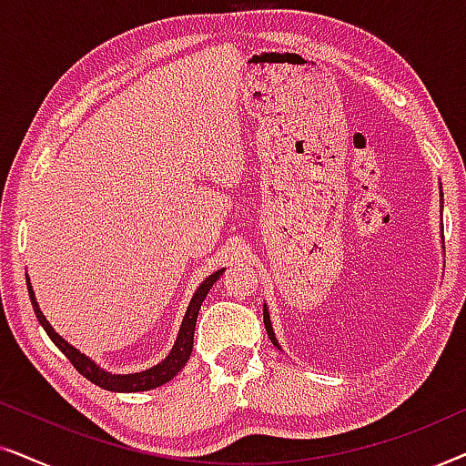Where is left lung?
<instances>
[{"label":"left lung","mask_w":466,"mask_h":466,"mask_svg":"<svg viewBox=\"0 0 466 466\" xmlns=\"http://www.w3.org/2000/svg\"><path fill=\"white\" fill-rule=\"evenodd\" d=\"M441 199H443V193H441ZM263 320H265L267 335H269V339L273 341V346L279 348V343H278V339H276V333H273V327H271V320H269V311H267V305L263 308Z\"/></svg>","instance_id":"8db88e82"}]
</instances>
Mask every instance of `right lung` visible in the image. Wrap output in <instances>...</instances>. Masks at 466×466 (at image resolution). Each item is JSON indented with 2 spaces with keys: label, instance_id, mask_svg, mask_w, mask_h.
Masks as SVG:
<instances>
[{
  "label": "right lung",
  "instance_id": "right-lung-1",
  "mask_svg": "<svg viewBox=\"0 0 466 466\" xmlns=\"http://www.w3.org/2000/svg\"><path fill=\"white\" fill-rule=\"evenodd\" d=\"M222 271H216L212 276L206 278L201 282L199 289L190 299L188 303V309L187 314H184V320L180 324V333L176 337V343L174 348H171V352L165 356V360L158 362V365L146 369V371H139V373H129V375H123V373H110V371H104L97 362L88 359L86 354H82L80 350H76L72 343H67L63 337L56 333V330L50 327V322L46 320V316L42 314L40 305L35 301V292L31 289V282L27 278V289H29V299H31V305H34V311H35V318L37 322L42 324L44 330H46L50 339L56 348L61 350L63 354L67 356L69 362L76 367V371H80V375H85L86 380H91L95 386L104 388V390H112V392H144V390H152V388H158L163 384H167L169 380H174L177 373L182 371V367L187 365L188 359H190V352H193V337H195V324H197V316H199V309H201V303L206 301L209 289H212L216 279L222 276Z\"/></svg>",
  "mask_w": 466,
  "mask_h": 466
}]
</instances>
